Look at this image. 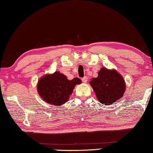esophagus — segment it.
<instances>
[{
  "label": "esophagus",
  "instance_id": "34e87169",
  "mask_svg": "<svg viewBox=\"0 0 153 153\" xmlns=\"http://www.w3.org/2000/svg\"><path fill=\"white\" fill-rule=\"evenodd\" d=\"M81 80H82V81L83 83H87V81H88V78L86 76H84V77H83L82 79H81Z\"/></svg>",
  "mask_w": 153,
  "mask_h": 153
}]
</instances>
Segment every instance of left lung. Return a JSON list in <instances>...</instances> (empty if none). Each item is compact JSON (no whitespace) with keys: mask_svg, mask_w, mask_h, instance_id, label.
Wrapping results in <instances>:
<instances>
[{"mask_svg":"<svg viewBox=\"0 0 153 153\" xmlns=\"http://www.w3.org/2000/svg\"><path fill=\"white\" fill-rule=\"evenodd\" d=\"M90 84L95 91L99 102L110 105L123 97L125 91V82L123 77L115 70L102 68L97 78H93Z\"/></svg>","mask_w":153,"mask_h":153,"instance_id":"1","label":"left lung"}]
</instances>
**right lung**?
Instances as JSON below:
<instances>
[{
	"label": "right lung",
	"instance_id": "1",
	"mask_svg": "<svg viewBox=\"0 0 153 153\" xmlns=\"http://www.w3.org/2000/svg\"><path fill=\"white\" fill-rule=\"evenodd\" d=\"M81 83V79L77 77L69 80L63 74L56 72L40 78L37 90L39 96L48 104L60 106L68 101L75 85Z\"/></svg>",
	"mask_w": 153,
	"mask_h": 153
}]
</instances>
